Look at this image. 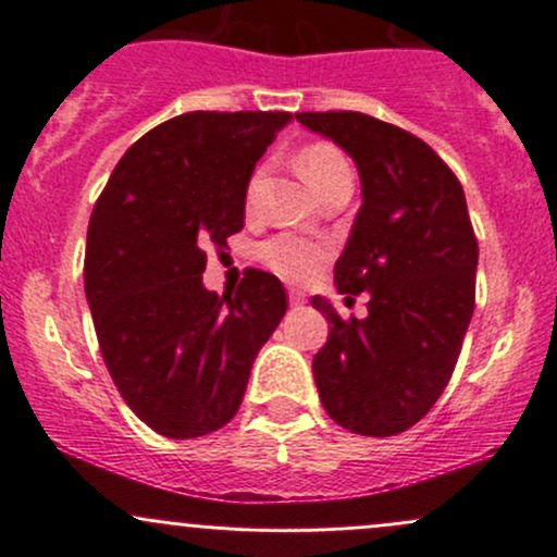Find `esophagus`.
<instances>
[{"instance_id":"esophagus-1","label":"esophagus","mask_w":557,"mask_h":557,"mask_svg":"<svg viewBox=\"0 0 557 557\" xmlns=\"http://www.w3.org/2000/svg\"><path fill=\"white\" fill-rule=\"evenodd\" d=\"M288 305L294 307V310H296V307H305L307 305V296L301 294V290H290V294H288Z\"/></svg>"}]
</instances>
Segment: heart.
<instances>
[{
  "label": "heart",
  "mask_w": 557,
  "mask_h": 557,
  "mask_svg": "<svg viewBox=\"0 0 557 557\" xmlns=\"http://www.w3.org/2000/svg\"><path fill=\"white\" fill-rule=\"evenodd\" d=\"M296 170L314 190V196L323 194L329 185L339 183V180H352L350 161L329 143L307 145L299 153V159H296ZM256 188L258 174L247 185V205H252V199H256ZM258 258L272 272H277L280 277L305 280L320 267V261L325 258V247L310 243L305 237H296V234H277V237L267 239V243L258 247Z\"/></svg>",
  "instance_id": "1"
}]
</instances>
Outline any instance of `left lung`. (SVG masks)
Masks as SVG:
<instances>
[{
	"label": "left lung",
	"instance_id": "left-lung-1",
	"mask_svg": "<svg viewBox=\"0 0 557 557\" xmlns=\"http://www.w3.org/2000/svg\"><path fill=\"white\" fill-rule=\"evenodd\" d=\"M339 145L361 177V210L334 267L339 294H369L367 318L342 320L323 296L329 342L312 358L331 420L393 436L442 396L474 312L476 239L450 166L414 134L363 112H299ZM350 299V296H347Z\"/></svg>",
	"mask_w": 557,
	"mask_h": 557
}]
</instances>
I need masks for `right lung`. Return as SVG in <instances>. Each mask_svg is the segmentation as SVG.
<instances>
[{
  "instance_id": "right-lung-1",
  "label": "right lung",
  "mask_w": 557,
  "mask_h": 557,
  "mask_svg": "<svg viewBox=\"0 0 557 557\" xmlns=\"http://www.w3.org/2000/svg\"><path fill=\"white\" fill-rule=\"evenodd\" d=\"M290 112H185L126 150L91 212L86 299L123 401L156 434L194 440L243 404L252 361L288 310L274 274L234 294L201 283L207 247L245 226L256 161Z\"/></svg>"
}]
</instances>
